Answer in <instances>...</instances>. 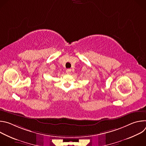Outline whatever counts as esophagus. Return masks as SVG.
I'll return each instance as SVG.
<instances>
[{"label": "esophagus", "instance_id": "obj_1", "mask_svg": "<svg viewBox=\"0 0 146 146\" xmlns=\"http://www.w3.org/2000/svg\"><path fill=\"white\" fill-rule=\"evenodd\" d=\"M66 73H67L68 74H70L71 73V69H66Z\"/></svg>", "mask_w": 146, "mask_h": 146}]
</instances>
